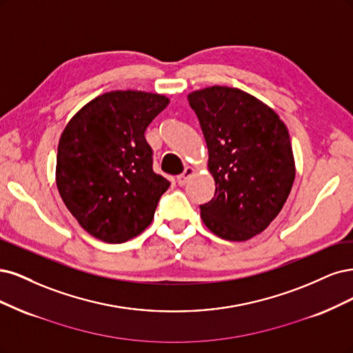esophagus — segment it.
<instances>
[{
	"mask_svg": "<svg viewBox=\"0 0 353 353\" xmlns=\"http://www.w3.org/2000/svg\"><path fill=\"white\" fill-rule=\"evenodd\" d=\"M193 173H195V168H193V167H186L185 168V172L183 173H181L180 176H177V183L180 185V186H183L185 183H186V181H188V179L193 174Z\"/></svg>",
	"mask_w": 353,
	"mask_h": 353,
	"instance_id": "34e87169",
	"label": "esophagus"
}]
</instances>
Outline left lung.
<instances>
[{
	"label": "left lung",
	"instance_id": "8db88e82",
	"mask_svg": "<svg viewBox=\"0 0 353 353\" xmlns=\"http://www.w3.org/2000/svg\"><path fill=\"white\" fill-rule=\"evenodd\" d=\"M188 99L215 181L201 219L225 241H248L277 217L292 190L296 168L289 130L274 110L237 88L199 89Z\"/></svg>",
	"mask_w": 353,
	"mask_h": 353
}]
</instances>
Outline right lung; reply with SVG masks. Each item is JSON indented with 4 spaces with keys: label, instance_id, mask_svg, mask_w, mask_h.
<instances>
[{
    "label": "right lung",
    "instance_id": "right-lung-1",
    "mask_svg": "<svg viewBox=\"0 0 353 353\" xmlns=\"http://www.w3.org/2000/svg\"><path fill=\"white\" fill-rule=\"evenodd\" d=\"M168 102L160 94L112 90L89 101L61 133L57 188L77 223L102 242H128L154 220L170 181L154 173L145 130Z\"/></svg>",
    "mask_w": 353,
    "mask_h": 353
}]
</instances>
